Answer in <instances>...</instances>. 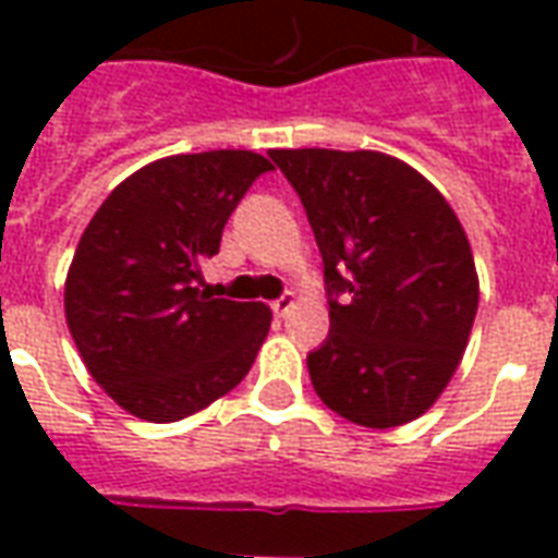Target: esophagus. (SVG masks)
I'll return each instance as SVG.
<instances>
[{
	"instance_id": "esophagus-1",
	"label": "esophagus",
	"mask_w": 558,
	"mask_h": 558,
	"mask_svg": "<svg viewBox=\"0 0 558 558\" xmlns=\"http://www.w3.org/2000/svg\"><path fill=\"white\" fill-rule=\"evenodd\" d=\"M292 304H295V295H292V292H283L280 299L271 302V311H275V316H287L292 311Z\"/></svg>"
}]
</instances>
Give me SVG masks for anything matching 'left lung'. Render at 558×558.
Instances as JSON below:
<instances>
[{
  "mask_svg": "<svg viewBox=\"0 0 558 558\" xmlns=\"http://www.w3.org/2000/svg\"><path fill=\"white\" fill-rule=\"evenodd\" d=\"M302 199L323 254L328 338L307 352L316 395L386 430L442 395L478 311V275L454 208L383 151H268Z\"/></svg>",
  "mask_w": 558,
  "mask_h": 558,
  "instance_id": "left-lung-1",
  "label": "left lung"
}]
</instances>
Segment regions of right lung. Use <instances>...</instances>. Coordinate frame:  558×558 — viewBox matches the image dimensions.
Wrapping results in <instances>:
<instances>
[{
  "mask_svg": "<svg viewBox=\"0 0 558 558\" xmlns=\"http://www.w3.org/2000/svg\"><path fill=\"white\" fill-rule=\"evenodd\" d=\"M268 170L244 148L172 155L128 175L89 220L65 280V319L95 383L131 415L187 418L251 371L271 311L211 299L196 280Z\"/></svg>",
  "mask_w": 558,
  "mask_h": 558,
  "instance_id": "right-lung-1",
  "label": "right lung"
}]
</instances>
